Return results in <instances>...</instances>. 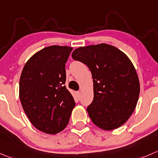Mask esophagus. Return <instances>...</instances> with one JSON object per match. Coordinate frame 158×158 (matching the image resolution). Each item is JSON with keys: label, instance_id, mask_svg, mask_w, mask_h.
Masks as SVG:
<instances>
[{"label": "esophagus", "instance_id": "34e87169", "mask_svg": "<svg viewBox=\"0 0 158 158\" xmlns=\"http://www.w3.org/2000/svg\"><path fill=\"white\" fill-rule=\"evenodd\" d=\"M76 94H77V99L79 100L80 98H81V93L77 91V92H76Z\"/></svg>", "mask_w": 158, "mask_h": 158}]
</instances>
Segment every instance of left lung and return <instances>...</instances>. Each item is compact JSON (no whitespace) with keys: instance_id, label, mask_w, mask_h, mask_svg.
Here are the masks:
<instances>
[{"instance_id":"left-lung-1","label":"left lung","mask_w":158,"mask_h":158,"mask_svg":"<svg viewBox=\"0 0 158 158\" xmlns=\"http://www.w3.org/2000/svg\"><path fill=\"white\" fill-rule=\"evenodd\" d=\"M71 56L87 64L92 74L94 100L87 111L94 124L106 131L123 126L134 112L140 93L139 79L131 60L106 43L80 47Z\"/></svg>"}]
</instances>
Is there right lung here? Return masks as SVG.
<instances>
[{"label":"right lung","mask_w":158,"mask_h":158,"mask_svg":"<svg viewBox=\"0 0 158 158\" xmlns=\"http://www.w3.org/2000/svg\"><path fill=\"white\" fill-rule=\"evenodd\" d=\"M72 47L52 45L27 61L19 79V96L30 123L44 133L64 129L75 102L64 86L65 63Z\"/></svg>","instance_id":"right-lung-1"}]
</instances>
